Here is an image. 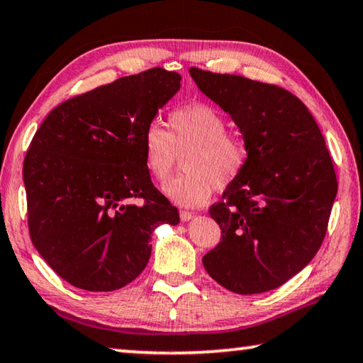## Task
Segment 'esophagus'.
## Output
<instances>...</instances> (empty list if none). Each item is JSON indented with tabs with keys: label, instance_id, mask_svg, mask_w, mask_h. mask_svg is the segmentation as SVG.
<instances>
[{
	"label": "esophagus",
	"instance_id": "obj_1",
	"mask_svg": "<svg viewBox=\"0 0 363 363\" xmlns=\"http://www.w3.org/2000/svg\"><path fill=\"white\" fill-rule=\"evenodd\" d=\"M194 217V214L193 213H188V211H182L180 213V219H182V222H188V220H191Z\"/></svg>",
	"mask_w": 363,
	"mask_h": 363
}]
</instances>
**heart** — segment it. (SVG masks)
Returning <instances> with one entry per match:
<instances>
[{
  "label": "heart",
  "instance_id": "obj_1",
  "mask_svg": "<svg viewBox=\"0 0 363 363\" xmlns=\"http://www.w3.org/2000/svg\"><path fill=\"white\" fill-rule=\"evenodd\" d=\"M165 131L150 123L143 133V159L155 182L164 183L183 155L185 174L164 186L165 196L183 208L208 203L217 188L232 185L247 164V147L227 133V121L206 104H191L170 111Z\"/></svg>",
  "mask_w": 363,
  "mask_h": 363
}]
</instances>
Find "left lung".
<instances>
[{
  "mask_svg": "<svg viewBox=\"0 0 363 363\" xmlns=\"http://www.w3.org/2000/svg\"><path fill=\"white\" fill-rule=\"evenodd\" d=\"M199 91L230 115L247 164L209 214L222 240L203 256L228 291H272L313 259L337 193L330 150L303 102L286 89L189 68Z\"/></svg>",
  "mask_w": 363,
  "mask_h": 363,
  "instance_id": "left-lung-1",
  "label": "left lung"
}]
</instances>
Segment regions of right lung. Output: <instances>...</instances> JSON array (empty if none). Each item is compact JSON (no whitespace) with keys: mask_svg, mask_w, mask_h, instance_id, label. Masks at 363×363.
<instances>
[{"mask_svg":"<svg viewBox=\"0 0 363 363\" xmlns=\"http://www.w3.org/2000/svg\"><path fill=\"white\" fill-rule=\"evenodd\" d=\"M182 76L152 68L60 104L24 159L33 247L77 289L110 292L141 274L159 224L180 222L144 165L146 126Z\"/></svg>","mask_w":363,"mask_h":363,"instance_id":"right-lung-1","label":"right lung"}]
</instances>
